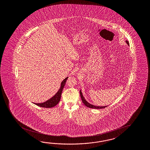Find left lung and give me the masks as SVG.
<instances>
[{
	"instance_id": "obj_1",
	"label": "left lung",
	"mask_w": 150,
	"mask_h": 150,
	"mask_svg": "<svg viewBox=\"0 0 150 150\" xmlns=\"http://www.w3.org/2000/svg\"><path fill=\"white\" fill-rule=\"evenodd\" d=\"M126 43L128 45H129V42H128V41L126 40ZM80 96H81L82 101L83 102V103L84 104V105L86 106L87 107H88V108H93V109H103V108H105L108 106H98L93 105L92 104H89L88 102H87V101L86 100L85 98L83 97V95H82V94L81 90L80 91Z\"/></svg>"
}]
</instances>
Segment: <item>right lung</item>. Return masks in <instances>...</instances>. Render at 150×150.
I'll return each mask as SVG.
<instances>
[{"label": "right lung", "instance_id": "obj_1", "mask_svg": "<svg viewBox=\"0 0 150 150\" xmlns=\"http://www.w3.org/2000/svg\"><path fill=\"white\" fill-rule=\"evenodd\" d=\"M68 77H66L63 81L61 82V87L58 90V91L57 92V93L51 98L48 100L45 101L44 103H34L35 105L39 106L40 107L42 108H53L54 106L56 105L57 104H58V103L61 100V94L62 93L63 89L64 87L65 84L66 83L67 80L68 79Z\"/></svg>", "mask_w": 150, "mask_h": 150}]
</instances>
